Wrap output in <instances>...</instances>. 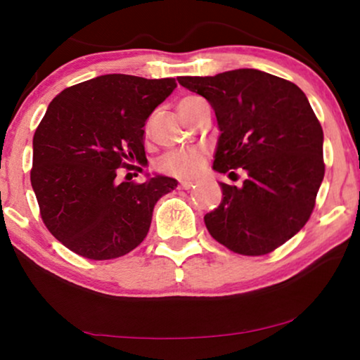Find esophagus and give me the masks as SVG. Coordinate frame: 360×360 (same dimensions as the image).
I'll return each mask as SVG.
<instances>
[{"instance_id":"1","label":"esophagus","mask_w":360,"mask_h":360,"mask_svg":"<svg viewBox=\"0 0 360 360\" xmlns=\"http://www.w3.org/2000/svg\"><path fill=\"white\" fill-rule=\"evenodd\" d=\"M180 188H184V190H190V188H195V184H193V181L184 180V181H180Z\"/></svg>"}]
</instances>
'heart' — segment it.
<instances>
[{"mask_svg": "<svg viewBox=\"0 0 360 360\" xmlns=\"http://www.w3.org/2000/svg\"><path fill=\"white\" fill-rule=\"evenodd\" d=\"M201 103H205L201 96L188 95L181 98L176 108H179L180 116L185 117L186 121H190V117L193 116L196 108H198ZM146 131H149V124L146 126ZM205 162V149H201V147H185V149H174L162 155L159 164H157V169H159L162 174L176 176V179H191V176H196L201 170H203Z\"/></svg>", "mask_w": 360, "mask_h": 360, "instance_id": "heart-1", "label": "heart"}]
</instances>
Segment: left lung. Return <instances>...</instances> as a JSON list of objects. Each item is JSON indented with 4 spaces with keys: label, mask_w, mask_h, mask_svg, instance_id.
Instances as JSON below:
<instances>
[{
    "label": "left lung",
    "mask_w": 360,
    "mask_h": 360,
    "mask_svg": "<svg viewBox=\"0 0 360 360\" xmlns=\"http://www.w3.org/2000/svg\"><path fill=\"white\" fill-rule=\"evenodd\" d=\"M208 100L221 131L213 169L248 176L221 184L223 200L205 214L210 234L240 255H265L311 216L324 176L323 127L295 83L254 68L180 77Z\"/></svg>",
    "instance_id": "obj_1"
}]
</instances>
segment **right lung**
Wrapping results in <instances>:
<instances>
[{
  "mask_svg": "<svg viewBox=\"0 0 360 360\" xmlns=\"http://www.w3.org/2000/svg\"><path fill=\"white\" fill-rule=\"evenodd\" d=\"M175 86V78L111 73L51 101L34 132L31 184L44 224L72 252L116 259L149 233L155 203L176 180L157 175L117 184L116 175L147 162L142 127Z\"/></svg>",
  "mask_w": 360,
  "mask_h": 360,
  "instance_id": "1",
  "label": "right lung"
}]
</instances>
